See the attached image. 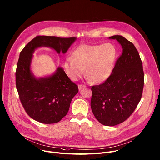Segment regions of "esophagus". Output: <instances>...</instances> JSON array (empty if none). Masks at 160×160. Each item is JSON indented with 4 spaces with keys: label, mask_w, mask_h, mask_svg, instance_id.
<instances>
[{
    "label": "esophagus",
    "mask_w": 160,
    "mask_h": 160,
    "mask_svg": "<svg viewBox=\"0 0 160 160\" xmlns=\"http://www.w3.org/2000/svg\"><path fill=\"white\" fill-rule=\"evenodd\" d=\"M85 87H86V85H82V84H79V85H78V88H79V90H81L82 88H85Z\"/></svg>",
    "instance_id": "obj_1"
}]
</instances>
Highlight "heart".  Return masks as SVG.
<instances>
[{
  "label": "heart",
  "instance_id": "1",
  "mask_svg": "<svg viewBox=\"0 0 160 160\" xmlns=\"http://www.w3.org/2000/svg\"><path fill=\"white\" fill-rule=\"evenodd\" d=\"M117 56V49L110 43L103 45H82L64 62L65 70L73 80H77L84 73L89 81L101 83L110 76Z\"/></svg>",
  "mask_w": 160,
  "mask_h": 160
}]
</instances>
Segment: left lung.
<instances>
[{"mask_svg": "<svg viewBox=\"0 0 160 160\" xmlns=\"http://www.w3.org/2000/svg\"><path fill=\"white\" fill-rule=\"evenodd\" d=\"M116 39L123 48L111 75L102 83L91 87L90 106L96 118L106 126L125 122L140 102L144 88L142 62L134 45L121 35Z\"/></svg>", "mask_w": 160, "mask_h": 160, "instance_id": "obj_1", "label": "left lung"}]
</instances>
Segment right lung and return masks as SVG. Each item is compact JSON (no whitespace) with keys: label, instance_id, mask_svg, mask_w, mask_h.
I'll use <instances>...</instances> for the list:
<instances>
[{"label":"right lung","instance_id":"add662e5","mask_svg":"<svg viewBox=\"0 0 160 160\" xmlns=\"http://www.w3.org/2000/svg\"><path fill=\"white\" fill-rule=\"evenodd\" d=\"M75 40V37L39 35L28 42L20 52L16 71V88L26 112L37 122L51 124L61 121L68 113L78 87L60 67L49 77L36 78L30 71L32 54L42 46L64 54Z\"/></svg>","mask_w":160,"mask_h":160}]
</instances>
